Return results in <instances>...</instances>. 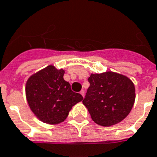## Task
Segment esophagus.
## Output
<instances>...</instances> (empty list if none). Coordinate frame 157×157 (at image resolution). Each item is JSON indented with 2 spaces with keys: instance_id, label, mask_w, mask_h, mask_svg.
I'll return each mask as SVG.
<instances>
[{
  "instance_id": "obj_1",
  "label": "esophagus",
  "mask_w": 157,
  "mask_h": 157,
  "mask_svg": "<svg viewBox=\"0 0 157 157\" xmlns=\"http://www.w3.org/2000/svg\"><path fill=\"white\" fill-rule=\"evenodd\" d=\"M80 94H81V95L84 97V96H85V90H81V92H80Z\"/></svg>"
}]
</instances>
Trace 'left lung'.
I'll use <instances>...</instances> for the list:
<instances>
[{
  "label": "left lung",
  "mask_w": 157,
  "mask_h": 157,
  "mask_svg": "<svg viewBox=\"0 0 157 157\" xmlns=\"http://www.w3.org/2000/svg\"><path fill=\"white\" fill-rule=\"evenodd\" d=\"M83 100L92 120L109 127L124 120L134 105L135 86L126 76L113 71L90 74Z\"/></svg>",
  "instance_id": "1"
}]
</instances>
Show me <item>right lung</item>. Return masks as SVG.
Instances as JSON below:
<instances>
[{"label": "right lung", "instance_id": "1", "mask_svg": "<svg viewBox=\"0 0 157 157\" xmlns=\"http://www.w3.org/2000/svg\"><path fill=\"white\" fill-rule=\"evenodd\" d=\"M65 71L49 65L29 76L26 100L34 115L48 124H58L67 118L72 106L83 100L63 79Z\"/></svg>", "mask_w": 157, "mask_h": 157}]
</instances>
